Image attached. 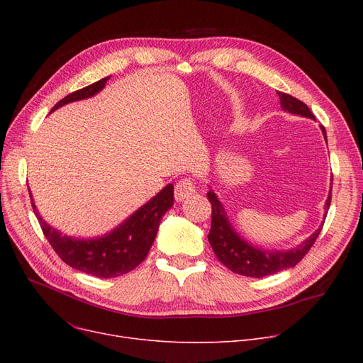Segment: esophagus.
<instances>
[{"instance_id": "1", "label": "esophagus", "mask_w": 363, "mask_h": 363, "mask_svg": "<svg viewBox=\"0 0 363 363\" xmlns=\"http://www.w3.org/2000/svg\"><path fill=\"white\" fill-rule=\"evenodd\" d=\"M196 193V184L191 178H182L175 185V199L182 201L188 197H191Z\"/></svg>"}]
</instances>
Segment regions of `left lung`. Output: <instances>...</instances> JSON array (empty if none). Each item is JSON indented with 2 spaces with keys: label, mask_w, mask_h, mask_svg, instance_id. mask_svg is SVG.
Wrapping results in <instances>:
<instances>
[{
  "label": "left lung",
  "mask_w": 363,
  "mask_h": 363,
  "mask_svg": "<svg viewBox=\"0 0 363 363\" xmlns=\"http://www.w3.org/2000/svg\"><path fill=\"white\" fill-rule=\"evenodd\" d=\"M278 95L284 110L294 114H301L304 118L315 119L313 113L309 110V107L298 99L281 91H278ZM320 129L323 132V137L327 138L325 128L320 126ZM207 199L212 204V225H211V233L207 235L208 242H211L218 260L223 263L228 269L238 275L262 278V277L274 275L284 269L293 268V266H296L304 256L309 253L312 245L315 244L316 238L322 231V228H319L316 233H313L306 241H304L301 245H298L297 249H293L290 252H274V253L263 252V250L255 249V247H252L250 244H247L234 233L230 222L226 219L222 204L219 203L218 197L212 191L207 193ZM330 203H331V196H328L327 208H330Z\"/></svg>",
  "instance_id": "1"
}]
</instances>
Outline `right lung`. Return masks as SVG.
<instances>
[{
	"instance_id": "right-lung-1",
	"label": "right lung",
	"mask_w": 363,
	"mask_h": 363,
	"mask_svg": "<svg viewBox=\"0 0 363 363\" xmlns=\"http://www.w3.org/2000/svg\"><path fill=\"white\" fill-rule=\"evenodd\" d=\"M107 79L108 78H103L66 95L51 111L67 103L88 99L97 94L103 89ZM30 203L45 238L66 264L97 278H114L135 269L147 257L150 247L156 238L162 216L174 206V185L169 184L164 186L155 199H151L140 211L125 220L116 231L97 240H78L62 235L38 215L32 197Z\"/></svg>"
}]
</instances>
